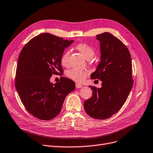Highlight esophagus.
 Masks as SVG:
<instances>
[{
    "label": "esophagus",
    "instance_id": "34e87169",
    "mask_svg": "<svg viewBox=\"0 0 153 153\" xmlns=\"http://www.w3.org/2000/svg\"><path fill=\"white\" fill-rule=\"evenodd\" d=\"M82 87V85L79 84H76V87L77 88V89H79V88H81Z\"/></svg>",
    "mask_w": 153,
    "mask_h": 153
}]
</instances>
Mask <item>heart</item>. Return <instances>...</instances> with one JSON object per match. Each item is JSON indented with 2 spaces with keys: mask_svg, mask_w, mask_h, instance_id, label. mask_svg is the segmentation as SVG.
<instances>
[{
  "mask_svg": "<svg viewBox=\"0 0 153 153\" xmlns=\"http://www.w3.org/2000/svg\"><path fill=\"white\" fill-rule=\"evenodd\" d=\"M76 50L81 53L87 59H91L94 56L95 51L93 48L86 43H79L76 46ZM70 51L66 50L64 51L61 56V64L64 67L68 68L69 66V56ZM89 72L87 71H82L77 69H72L67 71L66 75L71 79L78 83H82L85 81L86 77L89 76Z\"/></svg>",
  "mask_w": 153,
  "mask_h": 153,
  "instance_id": "heart-1",
  "label": "heart"
}]
</instances>
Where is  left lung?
<instances>
[{
    "instance_id": "obj_1",
    "label": "left lung",
    "mask_w": 153,
    "mask_h": 153,
    "mask_svg": "<svg viewBox=\"0 0 153 153\" xmlns=\"http://www.w3.org/2000/svg\"><path fill=\"white\" fill-rule=\"evenodd\" d=\"M100 43L101 61L91 74L102 81V87L89 85L92 97L84 102L86 113L99 120L111 117L126 102L132 89V62L127 47L110 33L97 35Z\"/></svg>"
}]
</instances>
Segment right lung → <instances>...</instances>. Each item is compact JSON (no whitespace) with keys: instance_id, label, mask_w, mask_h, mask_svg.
Masks as SVG:
<instances>
[{"instance_id":"obj_1","label":"right lung","mask_w":153,"mask_h":153,"mask_svg":"<svg viewBox=\"0 0 153 153\" xmlns=\"http://www.w3.org/2000/svg\"><path fill=\"white\" fill-rule=\"evenodd\" d=\"M74 40L50 33L31 39L20 53L16 69L15 87L25 109L33 117L50 120L58 115L66 96L75 89L71 79L61 77L53 84V74H63L61 56Z\"/></svg>"}]
</instances>
